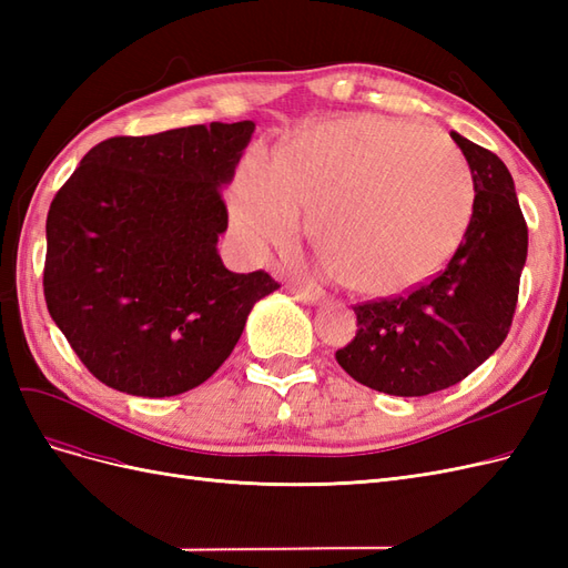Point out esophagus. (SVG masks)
<instances>
[{
	"mask_svg": "<svg viewBox=\"0 0 568 568\" xmlns=\"http://www.w3.org/2000/svg\"><path fill=\"white\" fill-rule=\"evenodd\" d=\"M291 294H294L305 305H315L320 301L315 291H311V288H291Z\"/></svg>",
	"mask_w": 568,
	"mask_h": 568,
	"instance_id": "1",
	"label": "esophagus"
}]
</instances>
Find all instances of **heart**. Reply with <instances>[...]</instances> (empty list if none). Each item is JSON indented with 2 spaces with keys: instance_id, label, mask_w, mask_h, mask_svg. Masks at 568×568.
Returning <instances> with one entry per match:
<instances>
[{
  "instance_id": "heart-1",
  "label": "heart",
  "mask_w": 568,
  "mask_h": 568,
  "mask_svg": "<svg viewBox=\"0 0 568 568\" xmlns=\"http://www.w3.org/2000/svg\"><path fill=\"white\" fill-rule=\"evenodd\" d=\"M317 209L313 239L359 294H398L436 274L474 211L462 153L432 128L384 115L324 120L277 159L251 151L232 189L234 225L251 246L286 244Z\"/></svg>"
}]
</instances>
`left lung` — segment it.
Returning a JSON list of instances; mask_svg holds the SVG:
<instances>
[{
    "label": "left lung",
    "mask_w": 568,
    "mask_h": 568,
    "mask_svg": "<svg viewBox=\"0 0 568 568\" xmlns=\"http://www.w3.org/2000/svg\"><path fill=\"white\" fill-rule=\"evenodd\" d=\"M471 168L474 211L453 257L403 296L355 305L357 332L336 351L355 382L415 398L459 384L503 346L519 301L528 227L507 165L450 132Z\"/></svg>",
    "instance_id": "obj_1"
}]
</instances>
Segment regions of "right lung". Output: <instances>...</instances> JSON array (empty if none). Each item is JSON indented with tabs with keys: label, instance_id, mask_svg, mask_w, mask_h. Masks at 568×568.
<instances>
[{
	"label": "right lung",
	"instance_id": "right-lung-1",
	"mask_svg": "<svg viewBox=\"0 0 568 568\" xmlns=\"http://www.w3.org/2000/svg\"><path fill=\"white\" fill-rule=\"evenodd\" d=\"M253 130L242 120L111 136L51 201L44 301L101 384L142 398L196 388L280 288L263 270L230 272L217 253L222 186Z\"/></svg>",
	"mask_w": 568,
	"mask_h": 568
}]
</instances>
